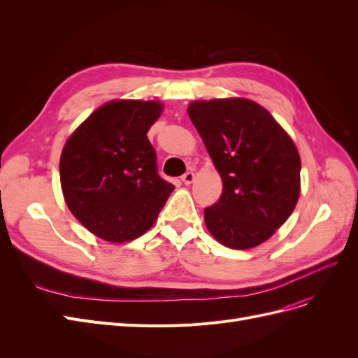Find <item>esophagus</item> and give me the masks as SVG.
I'll use <instances>...</instances> for the list:
<instances>
[{"mask_svg": "<svg viewBox=\"0 0 358 358\" xmlns=\"http://www.w3.org/2000/svg\"><path fill=\"white\" fill-rule=\"evenodd\" d=\"M194 178H196V175H194L192 171H187L185 175H182V176H180V180H182L183 183H185V185H189V183H192Z\"/></svg>", "mask_w": 358, "mask_h": 358, "instance_id": "1", "label": "esophagus"}]
</instances>
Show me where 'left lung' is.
Returning <instances> with one entry per match:
<instances>
[{
  "mask_svg": "<svg viewBox=\"0 0 358 358\" xmlns=\"http://www.w3.org/2000/svg\"><path fill=\"white\" fill-rule=\"evenodd\" d=\"M188 115L222 178V194L204 209L216 241L231 249L267 241L300 196L296 145L264 107L245 99L194 101Z\"/></svg>",
  "mask_w": 358,
  "mask_h": 358,
  "instance_id": "1",
  "label": "left lung"
}]
</instances>
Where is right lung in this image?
<instances>
[{"instance_id":"1","label":"right lung","mask_w":358,"mask_h":358,"mask_svg":"<svg viewBox=\"0 0 358 358\" xmlns=\"http://www.w3.org/2000/svg\"><path fill=\"white\" fill-rule=\"evenodd\" d=\"M162 107L157 101L121 100L96 109L62 149L64 199L86 229L122 243L146 233L175 189L158 175L148 138Z\"/></svg>"}]
</instances>
